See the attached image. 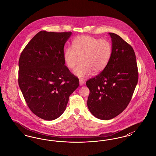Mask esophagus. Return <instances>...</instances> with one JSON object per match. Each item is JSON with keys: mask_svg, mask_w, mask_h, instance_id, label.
Instances as JSON below:
<instances>
[{"mask_svg": "<svg viewBox=\"0 0 156 156\" xmlns=\"http://www.w3.org/2000/svg\"><path fill=\"white\" fill-rule=\"evenodd\" d=\"M79 82H80V85L81 86V85H83V84H84V81L82 80V79H80V80H79Z\"/></svg>", "mask_w": 156, "mask_h": 156, "instance_id": "1", "label": "esophagus"}]
</instances>
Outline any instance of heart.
Segmentation results:
<instances>
[{
	"label": "heart",
	"mask_w": 156,
	"mask_h": 156,
	"mask_svg": "<svg viewBox=\"0 0 156 156\" xmlns=\"http://www.w3.org/2000/svg\"><path fill=\"white\" fill-rule=\"evenodd\" d=\"M112 54V45L107 40H101L89 36L76 37L73 47H68L64 52V59L67 67L75 69L74 74L80 78H85L94 73H101L109 64Z\"/></svg>",
	"instance_id": "b5f03b06"
}]
</instances>
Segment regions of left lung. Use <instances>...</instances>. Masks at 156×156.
I'll return each instance as SVG.
<instances>
[{"label": "left lung", "instance_id": "1", "mask_svg": "<svg viewBox=\"0 0 156 156\" xmlns=\"http://www.w3.org/2000/svg\"><path fill=\"white\" fill-rule=\"evenodd\" d=\"M109 34L112 45L111 60L104 71L86 82L90 91L88 108L101 120L113 119L126 109L138 81L133 48L118 34Z\"/></svg>", "mask_w": 156, "mask_h": 156}]
</instances>
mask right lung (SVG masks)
Wrapping results in <instances>:
<instances>
[{
	"label": "right lung",
	"mask_w": 156,
	"mask_h": 156,
	"mask_svg": "<svg viewBox=\"0 0 156 156\" xmlns=\"http://www.w3.org/2000/svg\"><path fill=\"white\" fill-rule=\"evenodd\" d=\"M72 33L41 31L25 47L19 61L18 82L31 112L46 120L65 111L79 80L65 66L64 47Z\"/></svg>",
	"instance_id": "obj_1"
}]
</instances>
